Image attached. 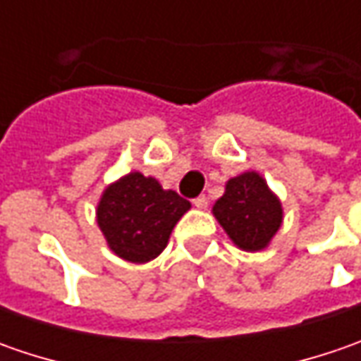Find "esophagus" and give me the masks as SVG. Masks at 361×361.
Listing matches in <instances>:
<instances>
[{
  "instance_id": "esophagus-1",
  "label": "esophagus",
  "mask_w": 361,
  "mask_h": 361,
  "mask_svg": "<svg viewBox=\"0 0 361 361\" xmlns=\"http://www.w3.org/2000/svg\"><path fill=\"white\" fill-rule=\"evenodd\" d=\"M192 204H195V207H199V209H204V207L209 204V201H207V197H204V195H199L197 199H192Z\"/></svg>"
}]
</instances>
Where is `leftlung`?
I'll return each mask as SVG.
<instances>
[{"mask_svg": "<svg viewBox=\"0 0 361 361\" xmlns=\"http://www.w3.org/2000/svg\"><path fill=\"white\" fill-rule=\"evenodd\" d=\"M235 245L243 251L263 249L281 227V202L257 173H245L227 183L225 195L213 207Z\"/></svg>", "mask_w": 361, "mask_h": 361, "instance_id": "obj_1", "label": "left lung"}]
</instances>
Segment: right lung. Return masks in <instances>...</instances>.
I'll return each mask as SVG.
<instances>
[{"label": "right lung", "instance_id": "right-lung-1", "mask_svg": "<svg viewBox=\"0 0 361 361\" xmlns=\"http://www.w3.org/2000/svg\"><path fill=\"white\" fill-rule=\"evenodd\" d=\"M190 202L159 180L130 173L108 187L98 204V225L110 249L132 263H146L162 253L176 221Z\"/></svg>", "mask_w": 361, "mask_h": 361}]
</instances>
